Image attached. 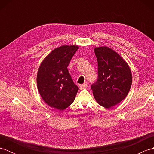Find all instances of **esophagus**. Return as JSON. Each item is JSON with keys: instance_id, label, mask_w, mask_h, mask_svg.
<instances>
[{"instance_id": "34e87169", "label": "esophagus", "mask_w": 154, "mask_h": 154, "mask_svg": "<svg viewBox=\"0 0 154 154\" xmlns=\"http://www.w3.org/2000/svg\"><path fill=\"white\" fill-rule=\"evenodd\" d=\"M88 87L87 84H83L80 85V89H86V88Z\"/></svg>"}]
</instances>
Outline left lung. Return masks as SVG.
I'll return each mask as SVG.
<instances>
[{
	"label": "left lung",
	"mask_w": 154,
	"mask_h": 154,
	"mask_svg": "<svg viewBox=\"0 0 154 154\" xmlns=\"http://www.w3.org/2000/svg\"><path fill=\"white\" fill-rule=\"evenodd\" d=\"M98 62V79L91 85L97 103L110 109L124 100L132 85L131 70L126 61L107 46L94 48Z\"/></svg>",
	"instance_id": "1"
}]
</instances>
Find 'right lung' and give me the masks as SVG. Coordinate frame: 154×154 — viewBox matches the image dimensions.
Here are the masks:
<instances>
[{
    "instance_id": "obj_1",
    "label": "right lung",
    "mask_w": 154,
    "mask_h": 154,
    "mask_svg": "<svg viewBox=\"0 0 154 154\" xmlns=\"http://www.w3.org/2000/svg\"><path fill=\"white\" fill-rule=\"evenodd\" d=\"M78 45H64L54 49L42 61L37 73V87L48 105L63 110L73 102L79 88L67 67Z\"/></svg>"
}]
</instances>
